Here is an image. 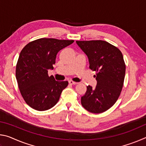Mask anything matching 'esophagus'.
Instances as JSON below:
<instances>
[{"label": "esophagus", "instance_id": "obj_1", "mask_svg": "<svg viewBox=\"0 0 146 146\" xmlns=\"http://www.w3.org/2000/svg\"><path fill=\"white\" fill-rule=\"evenodd\" d=\"M69 84H71V85H75V84H77V82H73V81H72V80H69Z\"/></svg>", "mask_w": 146, "mask_h": 146}]
</instances>
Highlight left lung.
<instances>
[{
  "label": "left lung",
  "instance_id": "obj_1",
  "mask_svg": "<svg viewBox=\"0 0 146 146\" xmlns=\"http://www.w3.org/2000/svg\"><path fill=\"white\" fill-rule=\"evenodd\" d=\"M87 55L90 68L97 71L95 88L87 86L81 104L93 113H103L114 105L123 87L125 65L121 51L104 40L76 41Z\"/></svg>",
  "mask_w": 146,
  "mask_h": 146
}]
</instances>
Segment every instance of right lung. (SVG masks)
<instances>
[{"mask_svg":"<svg viewBox=\"0 0 146 146\" xmlns=\"http://www.w3.org/2000/svg\"><path fill=\"white\" fill-rule=\"evenodd\" d=\"M74 40L39 38L21 51L16 66V78L27 104L37 111H46L58 102L68 81H56L48 76L53 70L56 54Z\"/></svg>","mask_w":146,"mask_h":146,"instance_id":"obj_1","label":"right lung"}]
</instances>
